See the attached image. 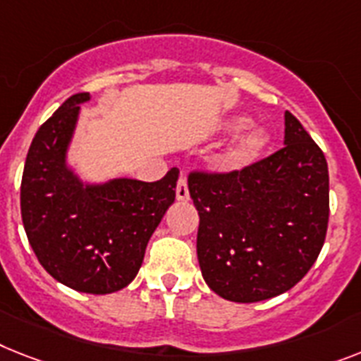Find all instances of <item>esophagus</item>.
<instances>
[{"label": "esophagus", "instance_id": "34e87169", "mask_svg": "<svg viewBox=\"0 0 361 361\" xmlns=\"http://www.w3.org/2000/svg\"><path fill=\"white\" fill-rule=\"evenodd\" d=\"M175 193H177V199H178V201H188V199H190V190H188L186 177H180V178H178L177 190H175Z\"/></svg>", "mask_w": 361, "mask_h": 361}]
</instances>
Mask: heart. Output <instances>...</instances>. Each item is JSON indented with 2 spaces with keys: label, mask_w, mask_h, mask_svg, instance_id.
<instances>
[{
  "label": "heart",
  "mask_w": 361,
  "mask_h": 361,
  "mask_svg": "<svg viewBox=\"0 0 361 361\" xmlns=\"http://www.w3.org/2000/svg\"><path fill=\"white\" fill-rule=\"evenodd\" d=\"M266 138L262 133H247L245 136H241L238 142L231 145L225 153L219 157V166L225 169H241L245 168L247 164H251L256 160V157L260 154L264 149Z\"/></svg>",
  "instance_id": "heart-1"
}]
</instances>
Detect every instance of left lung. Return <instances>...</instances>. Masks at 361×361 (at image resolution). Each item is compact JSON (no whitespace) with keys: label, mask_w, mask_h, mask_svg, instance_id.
Here are the masks:
<instances>
[{"label":"left lung","mask_w":361,"mask_h":361,"mask_svg":"<svg viewBox=\"0 0 361 361\" xmlns=\"http://www.w3.org/2000/svg\"><path fill=\"white\" fill-rule=\"evenodd\" d=\"M284 147L241 169H192L197 258L219 297L258 302L291 290L317 260L329 228V166L291 112Z\"/></svg>","instance_id":"obj_1"}]
</instances>
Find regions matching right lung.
Listing matches in <instances>:
<instances>
[{
  "mask_svg": "<svg viewBox=\"0 0 361 361\" xmlns=\"http://www.w3.org/2000/svg\"><path fill=\"white\" fill-rule=\"evenodd\" d=\"M88 99V92L68 97L35 134L20 207L42 267L71 290L105 295L125 288L140 271L149 238L175 201L178 169L154 183L118 178L82 186L64 166V153L79 103Z\"/></svg>",
  "mask_w": 361,
  "mask_h": 361,
  "instance_id": "add662e5",
  "label": "right lung"
}]
</instances>
